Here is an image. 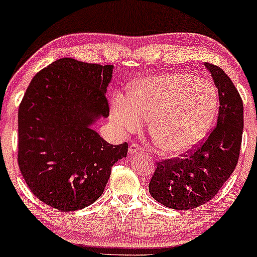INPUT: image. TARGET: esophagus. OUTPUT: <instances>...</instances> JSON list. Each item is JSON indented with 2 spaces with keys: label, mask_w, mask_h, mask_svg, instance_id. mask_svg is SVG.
<instances>
[{
  "label": "esophagus",
  "mask_w": 257,
  "mask_h": 257,
  "mask_svg": "<svg viewBox=\"0 0 257 257\" xmlns=\"http://www.w3.org/2000/svg\"><path fill=\"white\" fill-rule=\"evenodd\" d=\"M144 149L141 146H139L138 144H132L131 146H129V153L131 155H138V153H143Z\"/></svg>",
  "instance_id": "34e87169"
}]
</instances>
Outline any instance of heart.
I'll return each instance as SVG.
<instances>
[{"label":"heart","instance_id":"b5f03b06","mask_svg":"<svg viewBox=\"0 0 257 257\" xmlns=\"http://www.w3.org/2000/svg\"><path fill=\"white\" fill-rule=\"evenodd\" d=\"M219 98L210 81L188 72H169L137 82L128 100L116 96L111 118L124 132H137L141 118L150 119L156 146L168 156L190 152L205 138Z\"/></svg>","mask_w":257,"mask_h":257}]
</instances>
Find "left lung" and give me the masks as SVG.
<instances>
[{"mask_svg": "<svg viewBox=\"0 0 257 257\" xmlns=\"http://www.w3.org/2000/svg\"><path fill=\"white\" fill-rule=\"evenodd\" d=\"M219 93V117L209 137L184 158L157 163L149 185L158 203L175 210L194 209L216 196L239 158L244 116L243 101L222 69L205 63Z\"/></svg>", "mask_w": 257, "mask_h": 257, "instance_id": "left-lung-1", "label": "left lung"}]
</instances>
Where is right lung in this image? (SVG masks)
<instances>
[{"label": "right lung", "instance_id": "obj_1", "mask_svg": "<svg viewBox=\"0 0 257 257\" xmlns=\"http://www.w3.org/2000/svg\"><path fill=\"white\" fill-rule=\"evenodd\" d=\"M112 65L72 58L36 73L18 112V163L26 185L44 204L75 211L101 196L111 168L128 144L111 145L93 129L110 108Z\"/></svg>", "mask_w": 257, "mask_h": 257}]
</instances>
